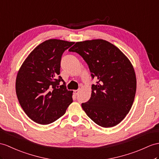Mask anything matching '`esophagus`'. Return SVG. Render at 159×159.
Listing matches in <instances>:
<instances>
[{
    "instance_id": "esophagus-1",
    "label": "esophagus",
    "mask_w": 159,
    "mask_h": 159,
    "mask_svg": "<svg viewBox=\"0 0 159 159\" xmlns=\"http://www.w3.org/2000/svg\"><path fill=\"white\" fill-rule=\"evenodd\" d=\"M78 93H79V90H73V94H74V95L77 96V94H78Z\"/></svg>"
}]
</instances>
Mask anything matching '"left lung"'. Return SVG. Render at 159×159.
<instances>
[{
  "label": "left lung",
  "instance_id": "left-lung-1",
  "mask_svg": "<svg viewBox=\"0 0 159 159\" xmlns=\"http://www.w3.org/2000/svg\"><path fill=\"white\" fill-rule=\"evenodd\" d=\"M82 57L91 76L97 80L92 94L82 107L86 115L102 127L117 125L132 106L136 92L133 65L117 46L102 39L77 42L69 50Z\"/></svg>",
  "mask_w": 159,
  "mask_h": 159
}]
</instances>
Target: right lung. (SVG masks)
<instances>
[{"label":"right lung","instance_id":"add662e5","mask_svg":"<svg viewBox=\"0 0 159 159\" xmlns=\"http://www.w3.org/2000/svg\"><path fill=\"white\" fill-rule=\"evenodd\" d=\"M74 44L50 39L35 48L18 71L15 89L19 102L28 117L38 124L55 121L73 102L60 74L61 57ZM60 81L64 84L58 86Z\"/></svg>","mask_w":159,"mask_h":159}]
</instances>
